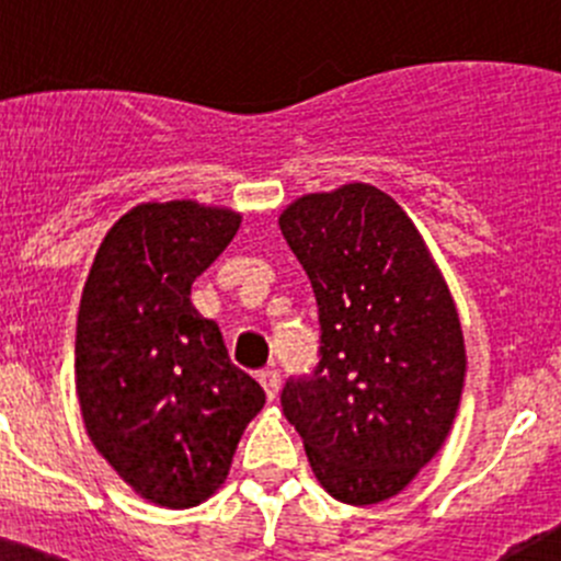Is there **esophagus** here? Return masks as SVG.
I'll list each match as a JSON object with an SVG mask.
<instances>
[{
  "instance_id": "34e87169",
  "label": "esophagus",
  "mask_w": 561,
  "mask_h": 561,
  "mask_svg": "<svg viewBox=\"0 0 561 561\" xmlns=\"http://www.w3.org/2000/svg\"><path fill=\"white\" fill-rule=\"evenodd\" d=\"M257 380H260V386L265 388V396H268V399H276V396H279V388H282L279 371H276V369H263L257 375Z\"/></svg>"
}]
</instances>
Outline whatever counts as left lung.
<instances>
[{"instance_id":"left-lung-1","label":"left lung","mask_w":561,"mask_h":561,"mask_svg":"<svg viewBox=\"0 0 561 561\" xmlns=\"http://www.w3.org/2000/svg\"><path fill=\"white\" fill-rule=\"evenodd\" d=\"M320 309V364L282 390L322 489L347 505L404 491L448 439L467 350L443 271L404 208L371 184L279 214Z\"/></svg>"}]
</instances>
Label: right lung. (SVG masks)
<instances>
[{
    "label": "right lung",
    "mask_w": 561,
    "mask_h": 561,
    "mask_svg": "<svg viewBox=\"0 0 561 561\" xmlns=\"http://www.w3.org/2000/svg\"><path fill=\"white\" fill-rule=\"evenodd\" d=\"M241 214L197 201L140 203L105 233L83 285L76 393L98 454L138 496L171 511L206 502L265 393L230 364L192 282Z\"/></svg>",
    "instance_id": "1"
}]
</instances>
